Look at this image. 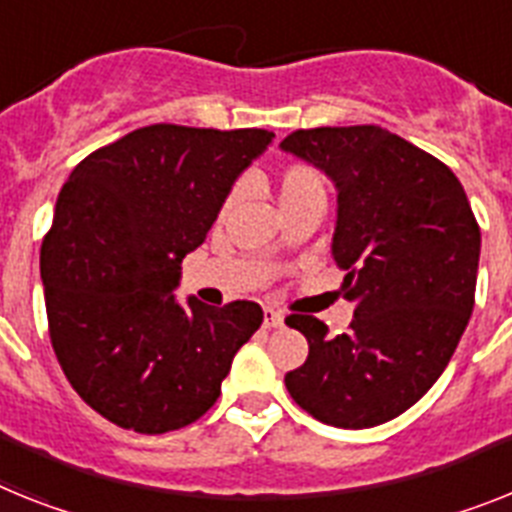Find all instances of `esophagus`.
Here are the masks:
<instances>
[{"instance_id":"esophagus-1","label":"esophagus","mask_w":512,"mask_h":512,"mask_svg":"<svg viewBox=\"0 0 512 512\" xmlns=\"http://www.w3.org/2000/svg\"><path fill=\"white\" fill-rule=\"evenodd\" d=\"M263 322H265V328H281V325H283V315H281V312H278V309L265 307Z\"/></svg>"}]
</instances>
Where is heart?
I'll list each match as a JSON object with an SVG mask.
<instances>
[{
    "instance_id": "1",
    "label": "heart",
    "mask_w": 512,
    "mask_h": 512,
    "mask_svg": "<svg viewBox=\"0 0 512 512\" xmlns=\"http://www.w3.org/2000/svg\"><path fill=\"white\" fill-rule=\"evenodd\" d=\"M312 195H325L320 171L307 166V163H289L278 176V203L286 205Z\"/></svg>"
}]
</instances>
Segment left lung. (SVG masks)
<instances>
[{
    "label": "left lung",
    "mask_w": 512,
    "mask_h": 512,
    "mask_svg": "<svg viewBox=\"0 0 512 512\" xmlns=\"http://www.w3.org/2000/svg\"><path fill=\"white\" fill-rule=\"evenodd\" d=\"M281 148L336 187L330 252L354 302L341 336L312 315L286 317L309 343L286 388L317 422L377 427L411 409L448 367L474 312L482 231L458 176L375 124L296 130Z\"/></svg>",
    "instance_id": "obj_1"
}]
</instances>
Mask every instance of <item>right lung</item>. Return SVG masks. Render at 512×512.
Segmentation results:
<instances>
[{
  "instance_id": "add662e5",
  "label": "right lung",
  "mask_w": 512,
  "mask_h": 512,
  "mask_svg": "<svg viewBox=\"0 0 512 512\" xmlns=\"http://www.w3.org/2000/svg\"><path fill=\"white\" fill-rule=\"evenodd\" d=\"M273 137L150 124L64 182L41 244L51 346L77 395L117 427L163 435L197 422L263 325L260 304H179L174 289Z\"/></svg>"
}]
</instances>
